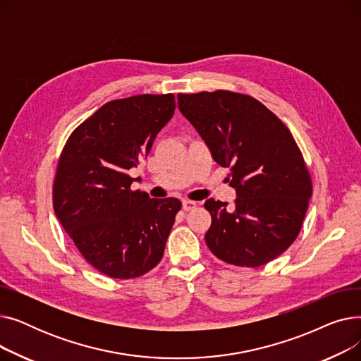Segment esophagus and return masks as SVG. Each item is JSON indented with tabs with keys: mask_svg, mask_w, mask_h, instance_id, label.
Returning a JSON list of instances; mask_svg holds the SVG:
<instances>
[{
	"mask_svg": "<svg viewBox=\"0 0 361 361\" xmlns=\"http://www.w3.org/2000/svg\"><path fill=\"white\" fill-rule=\"evenodd\" d=\"M196 206H197V203L193 202V200H183V209L184 211H193Z\"/></svg>",
	"mask_w": 361,
	"mask_h": 361,
	"instance_id": "34e87169",
	"label": "esophagus"
}]
</instances>
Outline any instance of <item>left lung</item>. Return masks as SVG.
<instances>
[{
  "mask_svg": "<svg viewBox=\"0 0 361 361\" xmlns=\"http://www.w3.org/2000/svg\"><path fill=\"white\" fill-rule=\"evenodd\" d=\"M178 108L230 168L235 206L206 200L209 250L235 267L259 268L298 237L312 196V177L291 131L250 94L231 90L178 93Z\"/></svg>",
  "mask_w": 361,
  "mask_h": 361,
  "instance_id": "obj_1",
  "label": "left lung"
}]
</instances>
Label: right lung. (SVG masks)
Listing matches in <instances>:
<instances>
[{
  "label": "right lung",
  "instance_id": "right-lung-1",
  "mask_svg": "<svg viewBox=\"0 0 361 361\" xmlns=\"http://www.w3.org/2000/svg\"><path fill=\"white\" fill-rule=\"evenodd\" d=\"M176 109L174 93L114 99L67 139L56 164V218L85 260L116 279L145 275L161 262L181 202L131 190L140 164Z\"/></svg>",
  "mask_w": 361,
  "mask_h": 361
}]
</instances>
